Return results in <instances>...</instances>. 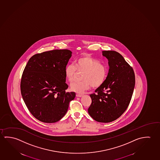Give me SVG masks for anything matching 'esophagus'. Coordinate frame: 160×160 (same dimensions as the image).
Here are the masks:
<instances>
[{
	"label": "esophagus",
	"instance_id": "34e87169",
	"mask_svg": "<svg viewBox=\"0 0 160 160\" xmlns=\"http://www.w3.org/2000/svg\"><path fill=\"white\" fill-rule=\"evenodd\" d=\"M83 96V94H77L76 97H82Z\"/></svg>",
	"mask_w": 160,
	"mask_h": 160
}]
</instances>
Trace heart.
Returning <instances> with one entry per match:
<instances>
[{"mask_svg": "<svg viewBox=\"0 0 160 160\" xmlns=\"http://www.w3.org/2000/svg\"><path fill=\"white\" fill-rule=\"evenodd\" d=\"M75 67L72 65L66 66L65 68L66 79L69 82L74 80L76 70L83 72L80 82H73L70 85L72 91L82 93L92 86L97 88L101 86L105 81L108 73L107 67L99 61L88 55H84L75 61Z\"/></svg>", "mask_w": 160, "mask_h": 160, "instance_id": "1", "label": "heart"}]
</instances>
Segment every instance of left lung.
I'll use <instances>...</instances> for the list:
<instances>
[{
	"mask_svg": "<svg viewBox=\"0 0 160 160\" xmlns=\"http://www.w3.org/2000/svg\"><path fill=\"white\" fill-rule=\"evenodd\" d=\"M108 60L107 77L101 86L90 95L92 102L89 115L95 121L109 123L123 114L128 107L135 86L133 69L123 56L114 51H104Z\"/></svg>",
	"mask_w": 160,
	"mask_h": 160,
	"instance_id": "left-lung-1",
	"label": "left lung"
}]
</instances>
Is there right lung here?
Segmentation results:
<instances>
[{
    "label": "right lung",
    "mask_w": 160,
    "mask_h": 160,
    "mask_svg": "<svg viewBox=\"0 0 160 160\" xmlns=\"http://www.w3.org/2000/svg\"><path fill=\"white\" fill-rule=\"evenodd\" d=\"M68 50H54L33 55L24 68L21 81L24 102L34 117L55 123L65 115L74 92H65V68L72 56Z\"/></svg>",
    "instance_id": "1"
}]
</instances>
